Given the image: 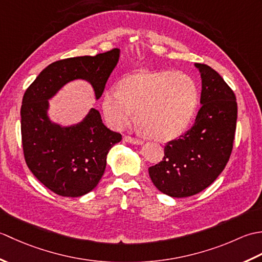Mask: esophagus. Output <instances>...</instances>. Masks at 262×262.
Here are the masks:
<instances>
[{"label":"esophagus","mask_w":262,"mask_h":262,"mask_svg":"<svg viewBox=\"0 0 262 262\" xmlns=\"http://www.w3.org/2000/svg\"><path fill=\"white\" fill-rule=\"evenodd\" d=\"M124 141L127 142V143H130V144H136V145H142V144H143V142L141 140H138V138L128 136V135H126L124 137Z\"/></svg>","instance_id":"34e87169"}]
</instances>
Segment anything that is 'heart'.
Segmentation results:
<instances>
[{
	"label": "heart",
	"instance_id": "heart-1",
	"mask_svg": "<svg viewBox=\"0 0 262 262\" xmlns=\"http://www.w3.org/2000/svg\"><path fill=\"white\" fill-rule=\"evenodd\" d=\"M199 102V89L187 74L173 71L141 72L111 88L103 98V111L115 128L133 118L140 129L155 141H170L190 124Z\"/></svg>",
	"mask_w": 262,
	"mask_h": 262
}]
</instances>
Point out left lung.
Instances as JSON below:
<instances>
[{
  "label": "left lung",
  "mask_w": 262,
  "mask_h": 262,
  "mask_svg": "<svg viewBox=\"0 0 262 262\" xmlns=\"http://www.w3.org/2000/svg\"><path fill=\"white\" fill-rule=\"evenodd\" d=\"M202 76L200 107L194 124L165 144L161 162L148 168L161 192L182 198L209 187L231 157L236 129L235 94L215 70L196 64Z\"/></svg>",
  "instance_id": "1"
}]
</instances>
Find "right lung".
<instances>
[{"mask_svg": "<svg viewBox=\"0 0 262 262\" xmlns=\"http://www.w3.org/2000/svg\"><path fill=\"white\" fill-rule=\"evenodd\" d=\"M118 59L119 49L114 48L96 56L57 60L40 72L24 94L21 137L26 163L43 186L59 196L80 197L96 188L109 149L121 141V135L105 127L93 108L75 126L53 124L47 116L48 99L76 79L90 82L99 99Z\"/></svg>", "mask_w": 262, "mask_h": 262, "instance_id": "1", "label": "right lung"}]
</instances>
